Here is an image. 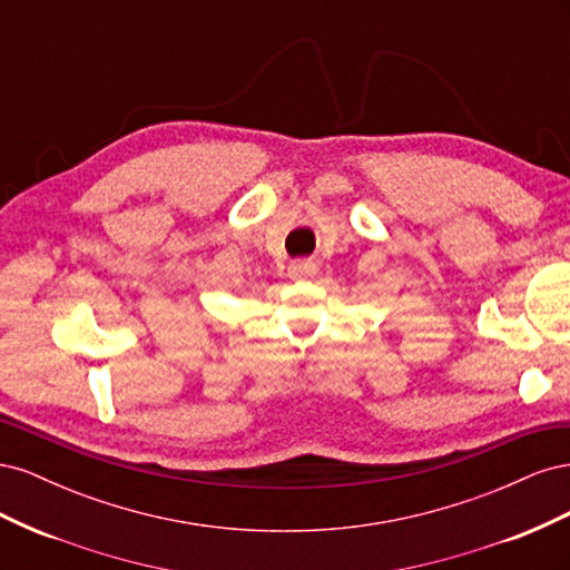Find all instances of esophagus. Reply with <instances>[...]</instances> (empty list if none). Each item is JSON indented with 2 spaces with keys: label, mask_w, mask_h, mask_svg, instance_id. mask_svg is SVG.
<instances>
[{
  "label": "esophagus",
  "mask_w": 570,
  "mask_h": 570,
  "mask_svg": "<svg viewBox=\"0 0 570 570\" xmlns=\"http://www.w3.org/2000/svg\"><path fill=\"white\" fill-rule=\"evenodd\" d=\"M316 271H318V264L314 258H297L295 264H289L287 275L292 281H306V278H314Z\"/></svg>",
  "instance_id": "obj_1"
}]
</instances>
